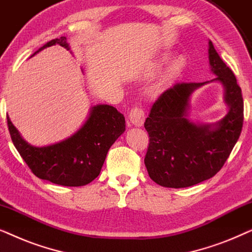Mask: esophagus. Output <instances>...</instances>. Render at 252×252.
I'll return each mask as SVG.
<instances>
[{
	"label": "esophagus",
	"mask_w": 252,
	"mask_h": 252,
	"mask_svg": "<svg viewBox=\"0 0 252 252\" xmlns=\"http://www.w3.org/2000/svg\"><path fill=\"white\" fill-rule=\"evenodd\" d=\"M129 122L137 127H141L143 125L144 119H146V115L142 108L140 106H135L129 111Z\"/></svg>",
	"instance_id": "obj_1"
}]
</instances>
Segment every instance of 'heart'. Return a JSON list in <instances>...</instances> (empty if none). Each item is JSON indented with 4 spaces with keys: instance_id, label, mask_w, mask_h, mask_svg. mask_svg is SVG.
<instances>
[{
    "instance_id": "1",
    "label": "heart",
    "mask_w": 252,
    "mask_h": 252,
    "mask_svg": "<svg viewBox=\"0 0 252 252\" xmlns=\"http://www.w3.org/2000/svg\"><path fill=\"white\" fill-rule=\"evenodd\" d=\"M179 63H180V62H177V64H179Z\"/></svg>"
}]
</instances>
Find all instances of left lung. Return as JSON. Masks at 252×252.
Masks as SVG:
<instances>
[{"instance_id":"1","label":"left lung","mask_w":252,"mask_h":252,"mask_svg":"<svg viewBox=\"0 0 252 252\" xmlns=\"http://www.w3.org/2000/svg\"><path fill=\"white\" fill-rule=\"evenodd\" d=\"M211 71L225 88L228 112L213 125L189 120V97L205 82H177L158 96L144 122L149 134L144 164L151 180L163 187L185 188L220 171L243 126V97L233 71L209 42ZM211 80V81H213Z\"/></svg>"}]
</instances>
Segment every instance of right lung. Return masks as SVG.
Listing matches in <instances>:
<instances>
[{"label": "right lung", "mask_w": 252, "mask_h": 252, "mask_svg": "<svg viewBox=\"0 0 252 252\" xmlns=\"http://www.w3.org/2000/svg\"><path fill=\"white\" fill-rule=\"evenodd\" d=\"M54 44L70 50L66 37L61 36L47 42L32 56ZM6 122L16 149L34 175L66 187L88 185L98 177L110 147L125 132L126 126L125 117L116 108L97 104L73 135L50 146L34 147L20 136L9 117Z\"/></svg>", "instance_id": "add662e5"}]
</instances>
